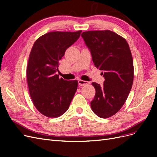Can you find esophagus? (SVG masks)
Instances as JSON below:
<instances>
[{"instance_id": "1", "label": "esophagus", "mask_w": 157, "mask_h": 157, "mask_svg": "<svg viewBox=\"0 0 157 157\" xmlns=\"http://www.w3.org/2000/svg\"><path fill=\"white\" fill-rule=\"evenodd\" d=\"M78 82L79 86H86V85L90 84L89 82L85 81V80H78Z\"/></svg>"}]
</instances>
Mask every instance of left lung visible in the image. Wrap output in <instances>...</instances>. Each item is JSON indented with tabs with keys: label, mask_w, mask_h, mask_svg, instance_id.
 I'll use <instances>...</instances> for the list:
<instances>
[{
	"label": "left lung",
	"mask_w": 157,
	"mask_h": 157,
	"mask_svg": "<svg viewBox=\"0 0 157 157\" xmlns=\"http://www.w3.org/2000/svg\"><path fill=\"white\" fill-rule=\"evenodd\" d=\"M94 65L102 71L103 86L92 82L96 94L90 103L101 118L112 117L124 105L134 80L133 59L126 40L111 31H90L81 35Z\"/></svg>",
	"instance_id": "obj_1"
}]
</instances>
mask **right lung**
I'll return each instance as SVG.
<instances>
[{
	"label": "right lung",
	"mask_w": 157,
	"mask_h": 157,
	"mask_svg": "<svg viewBox=\"0 0 157 157\" xmlns=\"http://www.w3.org/2000/svg\"><path fill=\"white\" fill-rule=\"evenodd\" d=\"M81 32H50L33 46L27 67L28 87L35 107L46 117L62 115L77 91V80L59 78L56 72L65 50L78 40Z\"/></svg>",
	"instance_id": "1"
}]
</instances>
